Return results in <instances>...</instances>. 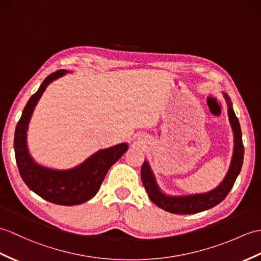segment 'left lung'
I'll use <instances>...</instances> for the list:
<instances>
[{"label":"left lung","instance_id":"left-lung-1","mask_svg":"<svg viewBox=\"0 0 261 261\" xmlns=\"http://www.w3.org/2000/svg\"><path fill=\"white\" fill-rule=\"evenodd\" d=\"M225 95L229 105L230 123H231L234 132L233 158L225 180H223L220 186H218L215 190L207 193H202V195H193L187 197H168L166 195H163L159 190V188L156 186L155 180L153 178V174L150 170L148 162L144 161L141 167L142 184L144 186V189L148 192V196L151 201L158 205L161 209L175 215L197 214L200 213V211L214 208L215 205L220 203L222 200L228 196L230 190L232 189V187L236 182V179H237L238 174L240 173L242 162H244L245 147L244 143H242V135L239 120L236 117V114L232 110L231 103L229 101L228 95Z\"/></svg>","mask_w":261,"mask_h":261}]
</instances>
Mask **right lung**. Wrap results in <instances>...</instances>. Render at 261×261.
Masks as SVG:
<instances>
[{"mask_svg":"<svg viewBox=\"0 0 261 261\" xmlns=\"http://www.w3.org/2000/svg\"><path fill=\"white\" fill-rule=\"evenodd\" d=\"M66 72L68 71L60 70L51 73L28 101L15 128L14 151L21 178L30 189L48 202L74 205L86 202L95 196L109 169L128 150V144L121 143L100 150L82 165L65 171L41 167L32 160L27 148V130L30 118L48 83L64 75Z\"/></svg>","mask_w":261,"mask_h":261,"instance_id":"1","label":"right lung"}]
</instances>
